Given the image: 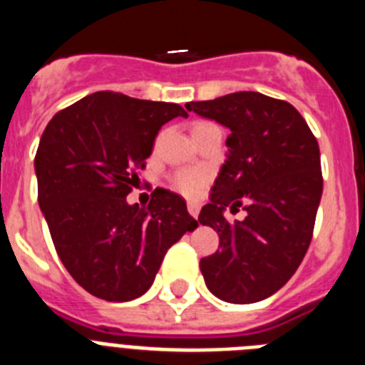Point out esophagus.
<instances>
[{
    "label": "esophagus",
    "instance_id": "obj_1",
    "mask_svg": "<svg viewBox=\"0 0 365 365\" xmlns=\"http://www.w3.org/2000/svg\"><path fill=\"white\" fill-rule=\"evenodd\" d=\"M188 212L192 217L197 219L199 217V205L197 202H188Z\"/></svg>",
    "mask_w": 365,
    "mask_h": 365
}]
</instances>
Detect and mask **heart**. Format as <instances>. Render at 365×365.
<instances>
[{
  "label": "heart",
  "mask_w": 365,
  "mask_h": 365,
  "mask_svg": "<svg viewBox=\"0 0 365 365\" xmlns=\"http://www.w3.org/2000/svg\"><path fill=\"white\" fill-rule=\"evenodd\" d=\"M206 180H208V175H206L205 170H199V168H186V170H180V172H177L175 175L172 177V185L175 186L180 193H185V195H195V193L201 192L202 186L206 185Z\"/></svg>",
  "instance_id": "b5f03b06"
}]
</instances>
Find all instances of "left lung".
<instances>
[{
    "label": "left lung",
    "mask_w": 365,
    "mask_h": 365,
    "mask_svg": "<svg viewBox=\"0 0 365 365\" xmlns=\"http://www.w3.org/2000/svg\"><path fill=\"white\" fill-rule=\"evenodd\" d=\"M186 109L230 130L227 160L199 214L221 247L201 259L205 283L222 302H261L292 278L311 245L324 190L320 148L294 106L261 93H232ZM227 205H243L247 217L230 225Z\"/></svg>",
    "instance_id": "obj_1"
}]
</instances>
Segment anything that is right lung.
I'll return each instance as SVG.
<instances>
[{
	"mask_svg": "<svg viewBox=\"0 0 365 365\" xmlns=\"http://www.w3.org/2000/svg\"><path fill=\"white\" fill-rule=\"evenodd\" d=\"M177 104L100 91L56 113L34 159L38 202L67 272L89 294L130 302L148 291L168 248L197 221L185 199L157 188L128 205L153 140Z\"/></svg>",
	"mask_w": 365,
	"mask_h": 365,
	"instance_id": "1",
	"label": "right lung"
}]
</instances>
